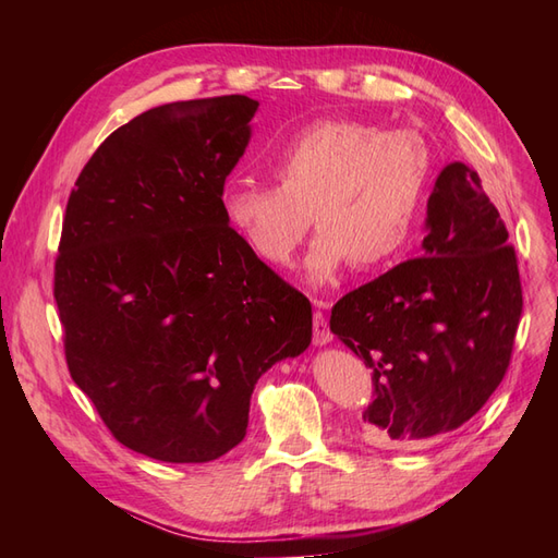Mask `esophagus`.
<instances>
[{"mask_svg": "<svg viewBox=\"0 0 558 558\" xmlns=\"http://www.w3.org/2000/svg\"><path fill=\"white\" fill-rule=\"evenodd\" d=\"M314 305L318 307L316 312H314V318H312V324H314V347H326V344H330L332 342V332H330V328H328V320H326V316H324V312H320V307L326 305V302H320V300H314Z\"/></svg>", "mask_w": 558, "mask_h": 558, "instance_id": "1", "label": "esophagus"}]
</instances>
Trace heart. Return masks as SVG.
Masks as SVG:
<instances>
[{
	"label": "heart",
	"instance_id": "b5f03b06",
	"mask_svg": "<svg viewBox=\"0 0 558 558\" xmlns=\"http://www.w3.org/2000/svg\"><path fill=\"white\" fill-rule=\"evenodd\" d=\"M277 189L238 181L221 193L228 226L260 260L289 267L314 223L305 258L314 286L353 260L375 267L396 258L418 226L430 181V154L412 130L379 132L356 118H320L269 150Z\"/></svg>",
	"mask_w": 558,
	"mask_h": 558
}]
</instances>
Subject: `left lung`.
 <instances>
[{"instance_id":"left-lung-1","label":"left lung","mask_w":558,"mask_h":558,"mask_svg":"<svg viewBox=\"0 0 558 558\" xmlns=\"http://www.w3.org/2000/svg\"><path fill=\"white\" fill-rule=\"evenodd\" d=\"M421 258L347 293L330 330L373 369L369 442L418 447L463 426L505 377L521 281L498 209L477 172L449 162L426 209Z\"/></svg>"}]
</instances>
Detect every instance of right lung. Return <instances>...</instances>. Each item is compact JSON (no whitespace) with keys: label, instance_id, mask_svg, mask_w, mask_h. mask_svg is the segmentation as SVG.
I'll use <instances>...</instances> for the list:
<instances>
[{"label":"right lung","instance_id":"right-lung-1","mask_svg":"<svg viewBox=\"0 0 558 558\" xmlns=\"http://www.w3.org/2000/svg\"><path fill=\"white\" fill-rule=\"evenodd\" d=\"M258 102L154 107L111 132L66 202L56 302L72 379L128 449L207 463L238 447L269 367L312 342V305L221 209Z\"/></svg>","mask_w":558,"mask_h":558}]
</instances>
